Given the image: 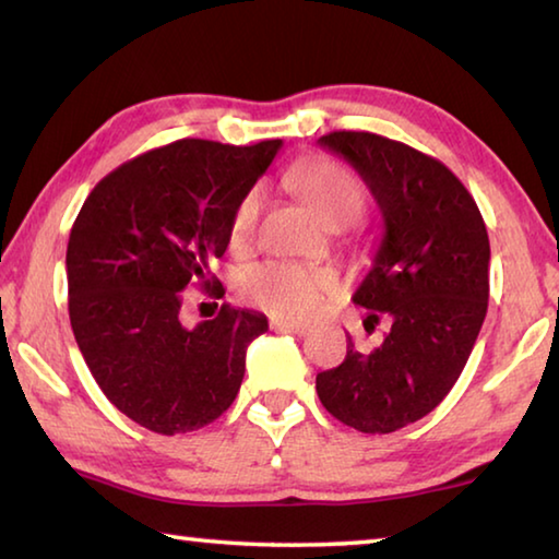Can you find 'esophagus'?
Returning a JSON list of instances; mask_svg holds the SVG:
<instances>
[{
	"mask_svg": "<svg viewBox=\"0 0 559 559\" xmlns=\"http://www.w3.org/2000/svg\"><path fill=\"white\" fill-rule=\"evenodd\" d=\"M273 330H278V333H293V335H308L310 328L308 325H300V323H286V320H273L271 323Z\"/></svg>",
	"mask_w": 559,
	"mask_h": 559,
	"instance_id": "1",
	"label": "esophagus"
}]
</instances>
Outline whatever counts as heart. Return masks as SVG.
Wrapping results in <instances>:
<instances>
[{
    "label": "heart",
    "instance_id": "b5f03b06",
    "mask_svg": "<svg viewBox=\"0 0 559 559\" xmlns=\"http://www.w3.org/2000/svg\"><path fill=\"white\" fill-rule=\"evenodd\" d=\"M288 185L310 204L320 219L330 226H345L365 212L367 194L359 179L347 167L313 159L296 165L288 173ZM263 194L251 189L236 204L229 224L231 249L243 251L253 243L259 229ZM241 296L266 313L286 320L316 318L330 296L340 290V281L328 269H306L288 261H269L251 266L239 278Z\"/></svg>",
    "mask_w": 559,
    "mask_h": 559
}]
</instances>
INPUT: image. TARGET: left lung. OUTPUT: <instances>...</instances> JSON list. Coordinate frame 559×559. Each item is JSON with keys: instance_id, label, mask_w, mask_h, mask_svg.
<instances>
[{"instance_id": "8db88e82", "label": "left lung", "mask_w": 559, "mask_h": 559, "mask_svg": "<svg viewBox=\"0 0 559 559\" xmlns=\"http://www.w3.org/2000/svg\"><path fill=\"white\" fill-rule=\"evenodd\" d=\"M370 187L384 219L372 269L353 300L392 328L316 377L325 409L362 433H390L437 409L456 384L488 310V231L461 179L439 159L374 132L318 140ZM365 320V323H367Z\"/></svg>"}]
</instances>
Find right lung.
Masks as SVG:
<instances>
[{
    "mask_svg": "<svg viewBox=\"0 0 559 559\" xmlns=\"http://www.w3.org/2000/svg\"><path fill=\"white\" fill-rule=\"evenodd\" d=\"M281 145L177 140L112 169L75 216L66 251L75 343L103 394L140 427L187 433L236 400L266 316L222 306L185 328L179 313L194 283L224 293L210 261L224 257L236 204Z\"/></svg>",
    "mask_w": 559,
    "mask_h": 559,
    "instance_id": "right-lung-1",
    "label": "right lung"
}]
</instances>
